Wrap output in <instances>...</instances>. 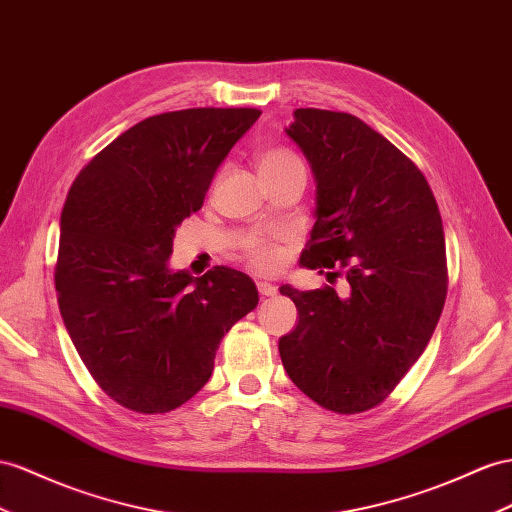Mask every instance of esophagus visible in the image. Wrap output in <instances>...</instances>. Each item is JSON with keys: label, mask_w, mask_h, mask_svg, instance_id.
Returning <instances> with one entry per match:
<instances>
[{"label": "esophagus", "mask_w": 512, "mask_h": 512, "mask_svg": "<svg viewBox=\"0 0 512 512\" xmlns=\"http://www.w3.org/2000/svg\"><path fill=\"white\" fill-rule=\"evenodd\" d=\"M257 290L261 296H277V285L268 281H257Z\"/></svg>", "instance_id": "34e87169"}]
</instances>
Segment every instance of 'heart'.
<instances>
[{"instance_id":"1","label":"heart","mask_w":512,"mask_h":512,"mask_svg":"<svg viewBox=\"0 0 512 512\" xmlns=\"http://www.w3.org/2000/svg\"><path fill=\"white\" fill-rule=\"evenodd\" d=\"M285 166H303V164H300V160L294 153L285 151V149H268V151L257 155L259 173L285 168ZM242 253L255 268H261V270L274 268L281 259L279 246L274 244L270 238H266V235H251V238H246L242 244Z\"/></svg>"}]
</instances>
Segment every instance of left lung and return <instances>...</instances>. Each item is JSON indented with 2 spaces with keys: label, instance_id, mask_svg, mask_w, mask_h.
<instances>
[{
  "label": "left lung",
  "instance_id": "obj_1",
  "mask_svg": "<svg viewBox=\"0 0 512 512\" xmlns=\"http://www.w3.org/2000/svg\"><path fill=\"white\" fill-rule=\"evenodd\" d=\"M285 134L316 181V225L300 266L344 268L350 292L281 285L298 324L279 339V355L292 383L324 409L368 411L411 370L443 311L439 207L419 168L357 116L298 108Z\"/></svg>",
  "mask_w": 512,
  "mask_h": 512
}]
</instances>
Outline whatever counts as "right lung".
Returning <instances> with one entry per match:
<instances>
[{
  "label": "right lung",
  "mask_w": 512,
  "mask_h": 512,
  "mask_svg": "<svg viewBox=\"0 0 512 512\" xmlns=\"http://www.w3.org/2000/svg\"><path fill=\"white\" fill-rule=\"evenodd\" d=\"M255 108H190L140 121L77 175L60 216L56 292L97 385L136 413H168L209 381L220 339L259 303L227 266L170 270L175 231L199 212Z\"/></svg>",
  "instance_id": "right-lung-1"
}]
</instances>
